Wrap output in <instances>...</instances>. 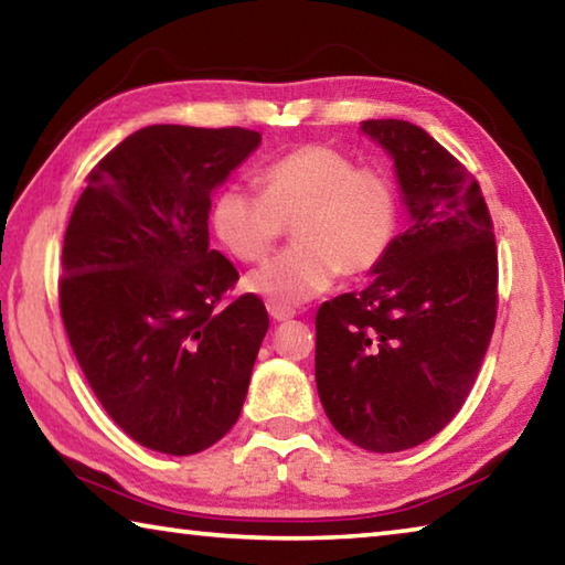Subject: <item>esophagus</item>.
I'll list each match as a JSON object with an SVG mask.
<instances>
[{
    "instance_id": "obj_1",
    "label": "esophagus",
    "mask_w": 565,
    "mask_h": 565,
    "mask_svg": "<svg viewBox=\"0 0 565 565\" xmlns=\"http://www.w3.org/2000/svg\"><path fill=\"white\" fill-rule=\"evenodd\" d=\"M269 313L274 321H289L296 317L294 309H284V306H269Z\"/></svg>"
}]
</instances>
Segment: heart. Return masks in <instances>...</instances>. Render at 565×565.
Returning <instances> with one entry per match:
<instances>
[{
	"label": "heart",
	"instance_id": "b5f03b06",
	"mask_svg": "<svg viewBox=\"0 0 565 565\" xmlns=\"http://www.w3.org/2000/svg\"><path fill=\"white\" fill-rule=\"evenodd\" d=\"M259 194L218 189L209 226L238 262L269 254L284 224L294 246L244 279V289L271 306H299L329 291L343 271H374L396 242L401 196L386 171L361 167L327 145L299 147L256 174Z\"/></svg>",
	"mask_w": 565,
	"mask_h": 565
}]
</instances>
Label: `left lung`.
<instances>
[{
  "label": "left lung",
  "mask_w": 565,
  "mask_h": 565,
  "mask_svg": "<svg viewBox=\"0 0 565 565\" xmlns=\"http://www.w3.org/2000/svg\"><path fill=\"white\" fill-rule=\"evenodd\" d=\"M394 161L408 226L366 289L317 313V388L333 428L374 454L428 441L481 369L499 303V256L481 189L431 134L361 121Z\"/></svg>",
  "instance_id": "1"
}]
</instances>
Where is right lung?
Here are the masks:
<instances>
[{
	"label": "right lung",
	"mask_w": 565,
	"mask_h": 565,
	"mask_svg": "<svg viewBox=\"0 0 565 565\" xmlns=\"http://www.w3.org/2000/svg\"><path fill=\"white\" fill-rule=\"evenodd\" d=\"M259 145L151 124L94 167L66 226V337L104 411L151 451H204L242 414L269 313L254 294L218 306L238 271L209 248V206Z\"/></svg>",
	"instance_id": "obj_1"
}]
</instances>
